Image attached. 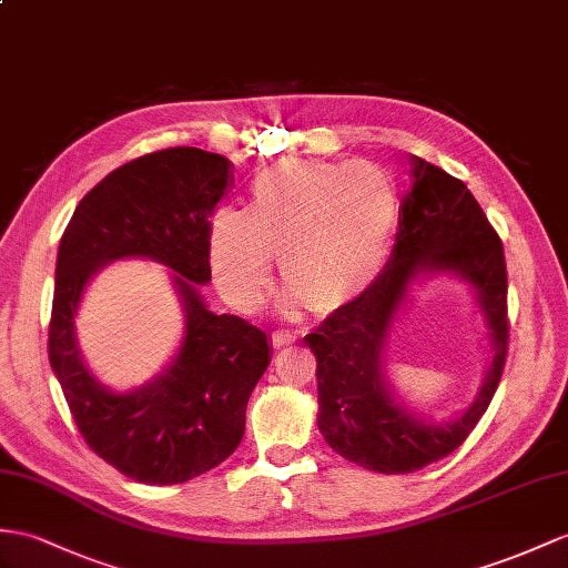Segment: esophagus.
<instances>
[{"label":"esophagus","instance_id":"34e87169","mask_svg":"<svg viewBox=\"0 0 568 568\" xmlns=\"http://www.w3.org/2000/svg\"><path fill=\"white\" fill-rule=\"evenodd\" d=\"M292 342H296V335L294 332H286V329H276V332H272V347H286V344H292Z\"/></svg>","mask_w":568,"mask_h":568}]
</instances>
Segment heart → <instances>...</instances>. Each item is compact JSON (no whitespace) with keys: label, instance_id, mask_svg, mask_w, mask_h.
<instances>
[{"label":"heart","instance_id":"heart-1","mask_svg":"<svg viewBox=\"0 0 568 568\" xmlns=\"http://www.w3.org/2000/svg\"><path fill=\"white\" fill-rule=\"evenodd\" d=\"M397 221L390 178L373 165L286 161L262 173L247 212L210 221L214 280L233 306L253 308L282 280L317 313L342 308L376 280Z\"/></svg>","mask_w":568,"mask_h":568}]
</instances>
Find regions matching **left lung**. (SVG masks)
I'll return each mask as SVG.
<instances>
[{"label":"left lung","instance_id":"left-lung-1","mask_svg":"<svg viewBox=\"0 0 568 568\" xmlns=\"http://www.w3.org/2000/svg\"><path fill=\"white\" fill-rule=\"evenodd\" d=\"M412 190L399 204L390 262L364 294L303 337L317 358V426L354 465L407 475L453 450L487 412L508 354V280L499 233L463 180L412 156ZM422 271H453L474 284L493 335V366L476 403L450 425L409 415L382 376V349L408 284Z\"/></svg>","mask_w":568,"mask_h":568}]
</instances>
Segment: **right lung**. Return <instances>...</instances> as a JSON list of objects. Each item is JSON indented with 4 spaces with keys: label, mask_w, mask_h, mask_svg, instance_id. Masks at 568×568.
I'll return each mask as SVG.
<instances>
[{
    "label": "right lung",
    "mask_w": 568,
    "mask_h": 568,
    "mask_svg": "<svg viewBox=\"0 0 568 568\" xmlns=\"http://www.w3.org/2000/svg\"><path fill=\"white\" fill-rule=\"evenodd\" d=\"M233 165L195 146L161 149L108 173L79 202L54 270L50 366L87 446L134 481L180 484L224 463L245 434V407L270 364L267 332L204 306L210 219ZM120 256L169 264L186 306V337L165 374L118 396L80 362L73 315L90 276Z\"/></svg>",
    "instance_id": "add662e5"
}]
</instances>
